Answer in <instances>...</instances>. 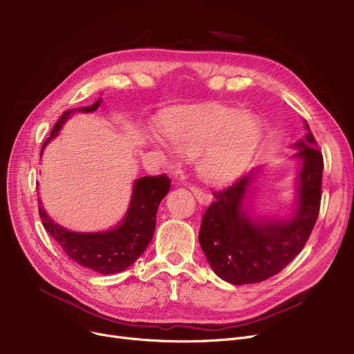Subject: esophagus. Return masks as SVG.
<instances>
[{
  "label": "esophagus",
  "mask_w": 354,
  "mask_h": 354,
  "mask_svg": "<svg viewBox=\"0 0 354 354\" xmlns=\"http://www.w3.org/2000/svg\"><path fill=\"white\" fill-rule=\"evenodd\" d=\"M191 191H192V194L195 195L196 201H198L199 203H202V205H208V203L212 201V196H211L209 194L203 192L202 189H199V188H196V187H191Z\"/></svg>",
  "instance_id": "obj_1"
}]
</instances>
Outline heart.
Wrapping results in <instances>:
<instances>
[{"instance_id":"heart-1","label":"heart","mask_w":354,"mask_h":354,"mask_svg":"<svg viewBox=\"0 0 354 354\" xmlns=\"http://www.w3.org/2000/svg\"><path fill=\"white\" fill-rule=\"evenodd\" d=\"M158 135L149 136L155 149H165L172 159L175 151L192 158L195 171L208 183H227L243 175L261 142L259 120L247 113L216 104L171 110L158 119Z\"/></svg>"}]
</instances>
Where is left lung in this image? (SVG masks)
<instances>
[{
	"label": "left lung",
	"mask_w": 354,
	"mask_h": 354,
	"mask_svg": "<svg viewBox=\"0 0 354 354\" xmlns=\"http://www.w3.org/2000/svg\"><path fill=\"white\" fill-rule=\"evenodd\" d=\"M291 145L299 162L292 208L287 214H263L254 205L261 167L251 171L225 191L203 214L199 244L214 272L234 284H254L280 272L306 245L317 221L322 199L323 156L315 149L310 126Z\"/></svg>",
	"instance_id": "left-lung-1"
}]
</instances>
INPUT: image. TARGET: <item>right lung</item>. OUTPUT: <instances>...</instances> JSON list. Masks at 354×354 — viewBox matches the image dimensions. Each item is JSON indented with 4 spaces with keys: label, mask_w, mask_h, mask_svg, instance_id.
Segmentation results:
<instances>
[{
    "label": "right lung",
    "mask_w": 354,
    "mask_h": 354,
    "mask_svg": "<svg viewBox=\"0 0 354 354\" xmlns=\"http://www.w3.org/2000/svg\"><path fill=\"white\" fill-rule=\"evenodd\" d=\"M102 104V97L91 106L64 111L54 124L50 138L41 147V156L48 142L60 135L64 123L74 113H93ZM171 189L166 175L143 176L133 182L132 196L123 218L115 227L97 232L70 231L54 222L40 202V216L47 232L57 241L63 251L84 268L99 274H118L129 268L145 252L156 228V212L160 201Z\"/></svg>",
    "instance_id": "add662e5"
}]
</instances>
